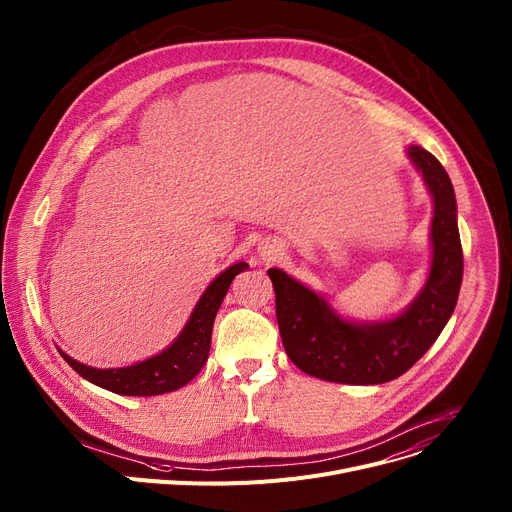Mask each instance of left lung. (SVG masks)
Returning <instances> with one entry per match:
<instances>
[{"label":"left lung","instance_id":"obj_1","mask_svg":"<svg viewBox=\"0 0 512 512\" xmlns=\"http://www.w3.org/2000/svg\"><path fill=\"white\" fill-rule=\"evenodd\" d=\"M407 154L434 199V253L424 290L401 317L372 325L348 323L339 319L321 296L282 269H267L276 290V317L284 350L311 377L346 385L393 381L428 352L455 311L463 282L455 191L445 166L428 150L412 146Z\"/></svg>","mask_w":512,"mask_h":512}]
</instances>
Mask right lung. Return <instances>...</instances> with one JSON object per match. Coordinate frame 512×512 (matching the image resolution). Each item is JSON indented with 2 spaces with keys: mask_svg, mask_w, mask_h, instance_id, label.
Listing matches in <instances>:
<instances>
[{
  "mask_svg": "<svg viewBox=\"0 0 512 512\" xmlns=\"http://www.w3.org/2000/svg\"><path fill=\"white\" fill-rule=\"evenodd\" d=\"M247 267V263H236L222 271L199 298L191 319L187 321L181 335L175 339V344L150 360L127 368L100 370L80 364L63 352L61 356L80 374V377L119 395L150 397L177 391L183 385H187L203 368V364H206L212 344V327L216 313L234 276L241 274Z\"/></svg>",
  "mask_w": 512,
  "mask_h": 512,
  "instance_id": "add662e5",
  "label": "right lung"
}]
</instances>
